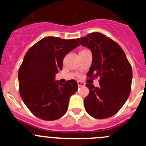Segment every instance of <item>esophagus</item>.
I'll list each match as a JSON object with an SVG mask.
<instances>
[{"mask_svg": "<svg viewBox=\"0 0 146 146\" xmlns=\"http://www.w3.org/2000/svg\"><path fill=\"white\" fill-rule=\"evenodd\" d=\"M77 85L79 87H82V86H85V83L82 82H80V81H78L77 82Z\"/></svg>", "mask_w": 146, "mask_h": 146, "instance_id": "34e87169", "label": "esophagus"}]
</instances>
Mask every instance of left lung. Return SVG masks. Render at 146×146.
Segmentation results:
<instances>
[{"label": "left lung", "mask_w": 146, "mask_h": 146, "mask_svg": "<svg viewBox=\"0 0 146 146\" xmlns=\"http://www.w3.org/2000/svg\"><path fill=\"white\" fill-rule=\"evenodd\" d=\"M91 50L92 64L88 77H99V87L86 84L89 94L84 99L86 112L94 118L103 119L116 114L131 91L132 69L123 50L101 33H91L77 38Z\"/></svg>", "instance_id": "8db88e82"}]
</instances>
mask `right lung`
<instances>
[{
  "mask_svg": "<svg viewBox=\"0 0 146 146\" xmlns=\"http://www.w3.org/2000/svg\"><path fill=\"white\" fill-rule=\"evenodd\" d=\"M75 39L47 36L33 45L25 54L18 72L20 94L35 116L45 121L61 118L71 96L77 91L74 80L62 84L55 74L62 70L63 60L78 47Z\"/></svg>",
  "mask_w": 146,
  "mask_h": 146,
  "instance_id": "right-lung-1",
  "label": "right lung"
}]
</instances>
